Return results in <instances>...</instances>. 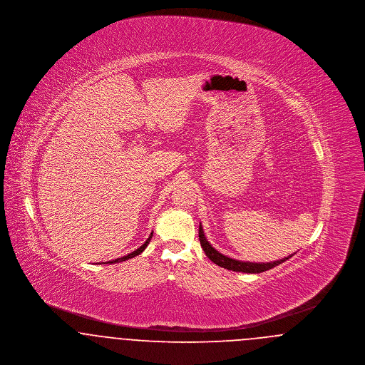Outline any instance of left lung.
Masks as SVG:
<instances>
[{
    "mask_svg": "<svg viewBox=\"0 0 365 365\" xmlns=\"http://www.w3.org/2000/svg\"><path fill=\"white\" fill-rule=\"evenodd\" d=\"M198 237H200V242L201 246L205 252V255L208 256V259L210 261H213L215 264H217L219 267H223L226 269L230 271H235V272H245V274H260L264 271H268L274 267H277L279 264H282L283 261L289 260L290 257H293L294 255L292 256H287L284 259H280V260L271 261V262H250V261H241L235 260V259H231V257H227L225 255H222L220 252H217L210 243L208 242L205 234H204V230L202 226L200 225V230H198Z\"/></svg>",
    "mask_w": 365,
    "mask_h": 365,
    "instance_id": "8db88e82",
    "label": "left lung"
}]
</instances>
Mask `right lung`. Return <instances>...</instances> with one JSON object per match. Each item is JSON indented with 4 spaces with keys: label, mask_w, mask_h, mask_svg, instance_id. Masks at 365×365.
Segmentation results:
<instances>
[{
    "label": "right lung",
    "mask_w": 365,
    "mask_h": 365,
    "mask_svg": "<svg viewBox=\"0 0 365 365\" xmlns=\"http://www.w3.org/2000/svg\"><path fill=\"white\" fill-rule=\"evenodd\" d=\"M152 237H153V232H150V235H149V238L146 240V242L143 243L142 246H139L138 249L137 250H134V252H131V253H128L127 256H123V257H120V259H115V260L112 261H108L106 264H116V262H120V261H125L128 260V259H133V257H135V256H138V255H140L145 249H146V246L149 245V242H150V240H152Z\"/></svg>",
    "instance_id": "obj_1"
}]
</instances>
